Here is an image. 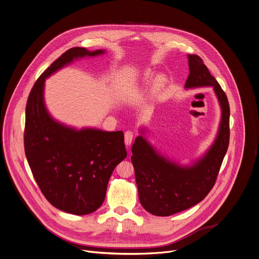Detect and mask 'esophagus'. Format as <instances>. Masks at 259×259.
<instances>
[{
  "instance_id": "esophagus-1",
  "label": "esophagus",
  "mask_w": 259,
  "mask_h": 259,
  "mask_svg": "<svg viewBox=\"0 0 259 259\" xmlns=\"http://www.w3.org/2000/svg\"><path fill=\"white\" fill-rule=\"evenodd\" d=\"M133 137H134V134L132 131H126L125 132V144L126 146H130V144L132 143V140H133Z\"/></svg>"
}]
</instances>
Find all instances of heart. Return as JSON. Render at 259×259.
<instances>
[{"label":"heart","instance_id":"obj_1","mask_svg":"<svg viewBox=\"0 0 259 259\" xmlns=\"http://www.w3.org/2000/svg\"><path fill=\"white\" fill-rule=\"evenodd\" d=\"M153 77V72L151 70H145L141 73L140 77H139V88H144V86H147L151 82V80H153L151 82V91L153 94H157L158 92H160L164 85L167 82L166 77L163 74H157Z\"/></svg>","mask_w":259,"mask_h":259}]
</instances>
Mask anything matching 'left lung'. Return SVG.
<instances>
[{
  "label": "left lung",
  "instance_id": "1",
  "mask_svg": "<svg viewBox=\"0 0 259 259\" xmlns=\"http://www.w3.org/2000/svg\"><path fill=\"white\" fill-rule=\"evenodd\" d=\"M186 90L212 88L221 107V121L212 144L190 164H182L160 153L139 129L131 160L141 205L153 215L168 217L199 203L213 187L228 150L230 107L226 94L200 57L188 55Z\"/></svg>",
  "mask_w": 259,
  "mask_h": 259
}]
</instances>
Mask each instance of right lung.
Returning a JSON list of instances; mask_svg holds the SVG:
<instances>
[{
	"instance_id": "add662e5",
	"label": "right lung",
	"mask_w": 259,
	"mask_h": 259,
	"mask_svg": "<svg viewBox=\"0 0 259 259\" xmlns=\"http://www.w3.org/2000/svg\"><path fill=\"white\" fill-rule=\"evenodd\" d=\"M105 53L68 50L39 76L26 104L24 149L32 175L52 205L77 215L92 213L103 204L114 168L127 156L124 134L77 129L57 121L46 107L45 83L75 60Z\"/></svg>"
}]
</instances>
